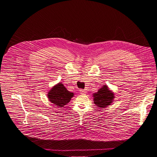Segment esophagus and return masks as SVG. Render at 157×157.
Returning a JSON list of instances; mask_svg holds the SVG:
<instances>
[{"label": "esophagus", "instance_id": "esophagus-1", "mask_svg": "<svg viewBox=\"0 0 157 157\" xmlns=\"http://www.w3.org/2000/svg\"><path fill=\"white\" fill-rule=\"evenodd\" d=\"M80 94H84L86 92V91L85 90H80Z\"/></svg>", "mask_w": 157, "mask_h": 157}]
</instances>
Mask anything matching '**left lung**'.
I'll use <instances>...</instances> for the list:
<instances>
[{"label": "left lung", "instance_id": "1", "mask_svg": "<svg viewBox=\"0 0 157 157\" xmlns=\"http://www.w3.org/2000/svg\"><path fill=\"white\" fill-rule=\"evenodd\" d=\"M94 101L98 107L105 108L111 105L115 96L111 90H109L107 85H104L96 93L93 94Z\"/></svg>", "mask_w": 157, "mask_h": 157}]
</instances>
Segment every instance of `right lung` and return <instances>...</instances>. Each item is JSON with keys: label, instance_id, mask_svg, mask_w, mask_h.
Listing matches in <instances>:
<instances>
[{"label": "right lung", "instance_id": "1", "mask_svg": "<svg viewBox=\"0 0 157 157\" xmlns=\"http://www.w3.org/2000/svg\"><path fill=\"white\" fill-rule=\"evenodd\" d=\"M73 96L74 94L68 91L61 83L55 85L48 94L50 101L58 107H63L67 105Z\"/></svg>", "mask_w": 157, "mask_h": 157}]
</instances>
